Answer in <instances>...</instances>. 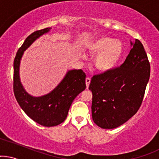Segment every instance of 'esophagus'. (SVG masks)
Listing matches in <instances>:
<instances>
[{"instance_id": "1", "label": "esophagus", "mask_w": 159, "mask_h": 159, "mask_svg": "<svg viewBox=\"0 0 159 159\" xmlns=\"http://www.w3.org/2000/svg\"><path fill=\"white\" fill-rule=\"evenodd\" d=\"M85 82H86V87H87V89L89 87V84H90V78H86V79H85Z\"/></svg>"}]
</instances>
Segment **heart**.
<instances>
[{
  "instance_id": "b5f03b06",
  "label": "heart",
  "mask_w": 159,
  "mask_h": 159,
  "mask_svg": "<svg viewBox=\"0 0 159 159\" xmlns=\"http://www.w3.org/2000/svg\"><path fill=\"white\" fill-rule=\"evenodd\" d=\"M87 48L90 55L96 56L94 66L101 72L112 70L121 60L124 53L121 41L106 36L93 39L88 43Z\"/></svg>"
}]
</instances>
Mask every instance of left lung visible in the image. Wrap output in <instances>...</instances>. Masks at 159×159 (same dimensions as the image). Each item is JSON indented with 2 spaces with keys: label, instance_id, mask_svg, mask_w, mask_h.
Here are the masks:
<instances>
[{
  "label": "left lung",
  "instance_id": "obj_1",
  "mask_svg": "<svg viewBox=\"0 0 159 159\" xmlns=\"http://www.w3.org/2000/svg\"><path fill=\"white\" fill-rule=\"evenodd\" d=\"M120 67L96 75L89 90L93 94L92 118L97 126L113 129L137 113L150 75V65L142 43L136 39Z\"/></svg>",
  "mask_w": 159,
  "mask_h": 159
}]
</instances>
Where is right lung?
Wrapping results in <instances>:
<instances>
[{"label":"right lung","mask_w":159,"mask_h":159,"mask_svg":"<svg viewBox=\"0 0 159 159\" xmlns=\"http://www.w3.org/2000/svg\"><path fill=\"white\" fill-rule=\"evenodd\" d=\"M50 29L36 31L27 37L17 51L13 62V91L16 99L29 118L44 127L57 126L65 121L73 100L86 88L85 73L81 69H73L68 71L61 82L46 95L32 97L24 89L20 78V61L24 51Z\"/></svg>","instance_id":"obj_1"}]
</instances>
